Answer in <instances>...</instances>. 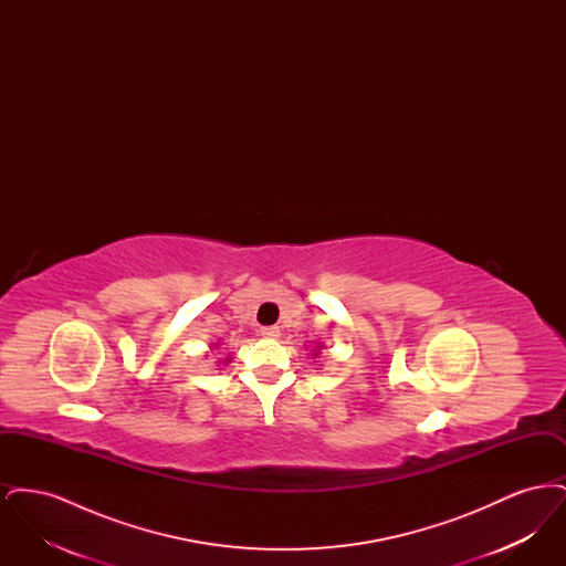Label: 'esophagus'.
<instances>
[{
	"label": "esophagus",
	"mask_w": 566,
	"mask_h": 566,
	"mask_svg": "<svg viewBox=\"0 0 566 566\" xmlns=\"http://www.w3.org/2000/svg\"><path fill=\"white\" fill-rule=\"evenodd\" d=\"M261 335L268 339H275L280 335V328L277 326H261Z\"/></svg>",
	"instance_id": "obj_1"
}]
</instances>
